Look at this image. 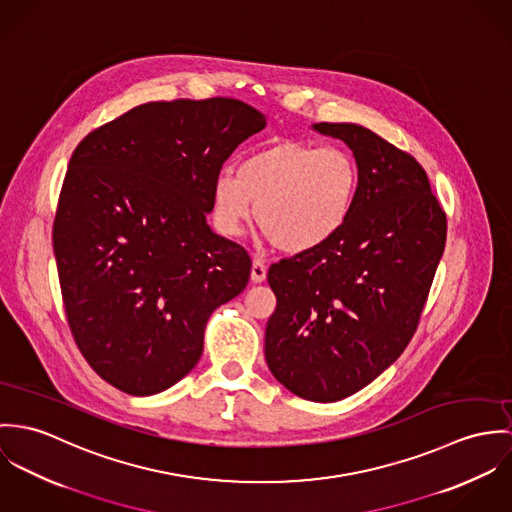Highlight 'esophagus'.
Instances as JSON below:
<instances>
[{
	"instance_id": "34e87169",
	"label": "esophagus",
	"mask_w": 512,
	"mask_h": 512,
	"mask_svg": "<svg viewBox=\"0 0 512 512\" xmlns=\"http://www.w3.org/2000/svg\"><path fill=\"white\" fill-rule=\"evenodd\" d=\"M265 277H267V265H265L263 259L255 257L253 259V267H251V283H263Z\"/></svg>"
}]
</instances>
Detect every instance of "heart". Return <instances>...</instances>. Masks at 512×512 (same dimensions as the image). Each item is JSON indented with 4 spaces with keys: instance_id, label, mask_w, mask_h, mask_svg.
Masks as SVG:
<instances>
[{
    "instance_id": "1",
    "label": "heart",
    "mask_w": 512,
    "mask_h": 512,
    "mask_svg": "<svg viewBox=\"0 0 512 512\" xmlns=\"http://www.w3.org/2000/svg\"><path fill=\"white\" fill-rule=\"evenodd\" d=\"M359 190V169L341 147L277 139L245 155L235 174L212 186V210L226 235H241L253 214L284 253H310L345 228Z\"/></svg>"
}]
</instances>
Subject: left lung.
<instances>
[{"label":"left lung","instance_id":"8db88e82","mask_svg":"<svg viewBox=\"0 0 512 512\" xmlns=\"http://www.w3.org/2000/svg\"><path fill=\"white\" fill-rule=\"evenodd\" d=\"M314 129L353 151L359 190L328 245L271 265L277 308L265 359L296 397L336 402L377 379L412 340L448 226L414 157L363 125Z\"/></svg>","mask_w":512,"mask_h":512}]
</instances>
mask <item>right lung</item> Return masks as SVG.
Here are the masks:
<instances>
[{"mask_svg": "<svg viewBox=\"0 0 512 512\" xmlns=\"http://www.w3.org/2000/svg\"><path fill=\"white\" fill-rule=\"evenodd\" d=\"M265 125L233 98L149 102L74 149L53 226L58 281L78 349L115 389L178 383L212 312L247 286V251L206 216L222 165Z\"/></svg>", "mask_w": 512, "mask_h": 512, "instance_id": "obj_1", "label": "right lung"}]
</instances>
